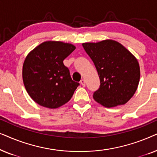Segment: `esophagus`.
Masks as SVG:
<instances>
[{
  "instance_id": "34e87169",
  "label": "esophagus",
  "mask_w": 157,
  "mask_h": 157,
  "mask_svg": "<svg viewBox=\"0 0 157 157\" xmlns=\"http://www.w3.org/2000/svg\"><path fill=\"white\" fill-rule=\"evenodd\" d=\"M80 83H81V84L83 86H86V81H85L84 79H81Z\"/></svg>"
}]
</instances>
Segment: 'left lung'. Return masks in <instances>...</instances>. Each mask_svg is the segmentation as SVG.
<instances>
[{
    "label": "left lung",
    "instance_id": "obj_1",
    "mask_svg": "<svg viewBox=\"0 0 157 157\" xmlns=\"http://www.w3.org/2000/svg\"><path fill=\"white\" fill-rule=\"evenodd\" d=\"M97 70L100 86L94 100L107 108L123 105L134 96L140 79L139 62L123 45L113 40L83 43Z\"/></svg>",
    "mask_w": 157,
    "mask_h": 157
}]
</instances>
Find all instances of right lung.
<instances>
[{
  "mask_svg": "<svg viewBox=\"0 0 157 157\" xmlns=\"http://www.w3.org/2000/svg\"><path fill=\"white\" fill-rule=\"evenodd\" d=\"M76 49L61 41H46L32 50L23 66L25 88L36 103L56 109L71 98L79 83L73 81L63 60Z\"/></svg>",
  "mask_w": 157,
  "mask_h": 157,
  "instance_id": "right-lung-1",
  "label": "right lung"
}]
</instances>
